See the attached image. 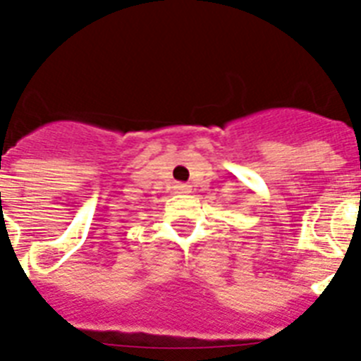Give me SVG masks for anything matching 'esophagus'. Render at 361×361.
Instances as JSON below:
<instances>
[{
    "mask_svg": "<svg viewBox=\"0 0 361 361\" xmlns=\"http://www.w3.org/2000/svg\"><path fill=\"white\" fill-rule=\"evenodd\" d=\"M173 190H175V193H178V195H186V193H190V190H192V188L188 186V184L177 183L173 186Z\"/></svg>",
    "mask_w": 361,
    "mask_h": 361,
    "instance_id": "34e87169",
    "label": "esophagus"
}]
</instances>
